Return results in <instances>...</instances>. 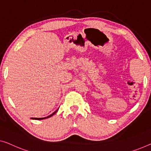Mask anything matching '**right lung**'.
Returning a JSON list of instances; mask_svg holds the SVG:
<instances>
[{"label":"right lung","instance_id":"1","mask_svg":"<svg viewBox=\"0 0 151 151\" xmlns=\"http://www.w3.org/2000/svg\"><path fill=\"white\" fill-rule=\"evenodd\" d=\"M58 110H56V111L54 112H53L52 114H50V115L49 116H47V117H42V118H31L32 119H35V120H42V119H47V118H49V117H51V116H52L55 113H56V112L58 111Z\"/></svg>","mask_w":151,"mask_h":151}]
</instances>
